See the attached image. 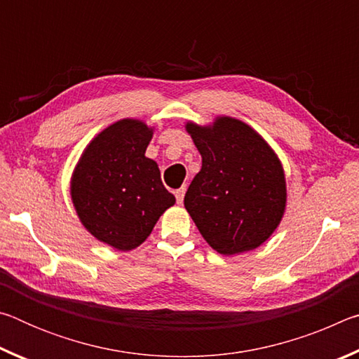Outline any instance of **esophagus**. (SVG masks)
<instances>
[{"mask_svg":"<svg viewBox=\"0 0 359 359\" xmlns=\"http://www.w3.org/2000/svg\"><path fill=\"white\" fill-rule=\"evenodd\" d=\"M185 191H187V185H182L179 190H175V199H177V204L184 203V196H185Z\"/></svg>","mask_w":359,"mask_h":359,"instance_id":"1","label":"esophagus"}]
</instances>
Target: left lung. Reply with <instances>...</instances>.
I'll return each instance as SVG.
<instances>
[{
    "instance_id": "8db88e82",
    "label": "left lung",
    "mask_w": 359,
    "mask_h": 359,
    "mask_svg": "<svg viewBox=\"0 0 359 359\" xmlns=\"http://www.w3.org/2000/svg\"><path fill=\"white\" fill-rule=\"evenodd\" d=\"M203 158L184 204L205 242L222 255L250 252L271 238L287 205L282 163L257 131L233 117L187 123Z\"/></svg>"
}]
</instances>
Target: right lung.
Masks as SVG:
<instances>
[{
    "label": "right lung",
    "mask_w": 359,
    "mask_h": 359,
    "mask_svg": "<svg viewBox=\"0 0 359 359\" xmlns=\"http://www.w3.org/2000/svg\"><path fill=\"white\" fill-rule=\"evenodd\" d=\"M151 136L141 120L115 121L87 145L72 172L71 198L82 224L121 252L141 245L175 203L145 156Z\"/></svg>",
    "instance_id": "1"
}]
</instances>
